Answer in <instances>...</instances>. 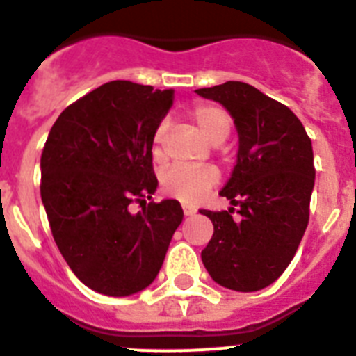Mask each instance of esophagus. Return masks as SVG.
I'll return each instance as SVG.
<instances>
[{
  "label": "esophagus",
  "instance_id": "34e87169",
  "mask_svg": "<svg viewBox=\"0 0 356 356\" xmlns=\"http://www.w3.org/2000/svg\"><path fill=\"white\" fill-rule=\"evenodd\" d=\"M184 213L185 216H194V213H196V209H193V207H187V205H184Z\"/></svg>",
  "mask_w": 356,
  "mask_h": 356
}]
</instances>
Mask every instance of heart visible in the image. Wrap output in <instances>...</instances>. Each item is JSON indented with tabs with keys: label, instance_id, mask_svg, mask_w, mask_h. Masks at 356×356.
<instances>
[{
	"label": "heart",
	"instance_id": "obj_1",
	"mask_svg": "<svg viewBox=\"0 0 356 356\" xmlns=\"http://www.w3.org/2000/svg\"><path fill=\"white\" fill-rule=\"evenodd\" d=\"M188 118L213 144H219L228 137L232 130V118L222 106L213 103H196L188 110ZM163 135L165 124H159L153 134V156L160 160L163 156ZM219 172L213 168H171L163 172V193L185 203H194L205 196L210 187L217 184Z\"/></svg>",
	"mask_w": 356,
	"mask_h": 356
}]
</instances>
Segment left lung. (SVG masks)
Here are the masks:
<instances>
[{"mask_svg": "<svg viewBox=\"0 0 356 356\" xmlns=\"http://www.w3.org/2000/svg\"><path fill=\"white\" fill-rule=\"evenodd\" d=\"M196 92L221 103L238 134L237 163L219 193L232 207L201 210L213 225L201 260L222 287L260 291L287 269L307 229L316 180L312 140L289 106L253 85L226 81Z\"/></svg>", "mask_w": 356, "mask_h": 356, "instance_id": "1", "label": "left lung"}]
</instances>
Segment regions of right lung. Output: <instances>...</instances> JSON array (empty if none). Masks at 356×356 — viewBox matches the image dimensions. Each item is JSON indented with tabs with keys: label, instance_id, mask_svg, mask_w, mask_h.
I'll use <instances>...</instances> for the list:
<instances>
[{
	"label": "right lung",
	"instance_id": "add662e5",
	"mask_svg": "<svg viewBox=\"0 0 356 356\" xmlns=\"http://www.w3.org/2000/svg\"><path fill=\"white\" fill-rule=\"evenodd\" d=\"M175 90L115 80L58 115L40 156V197L71 271L105 296H130L156 278L184 219L155 194L153 134ZM131 202L143 210L129 212Z\"/></svg>",
	"mask_w": 356,
	"mask_h": 356
}]
</instances>
